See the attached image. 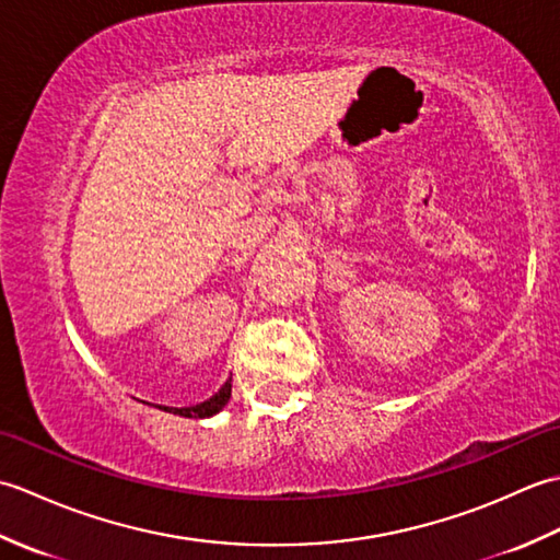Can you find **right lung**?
I'll return each mask as SVG.
<instances>
[{
	"instance_id": "obj_1",
	"label": "right lung",
	"mask_w": 560,
	"mask_h": 560,
	"mask_svg": "<svg viewBox=\"0 0 560 560\" xmlns=\"http://www.w3.org/2000/svg\"><path fill=\"white\" fill-rule=\"evenodd\" d=\"M229 399H231V380L217 392V395L209 397L207 401L195 404V407H183V409H168V407H165V411L187 416V419H205V416H213L217 411H221Z\"/></svg>"
}]
</instances>
